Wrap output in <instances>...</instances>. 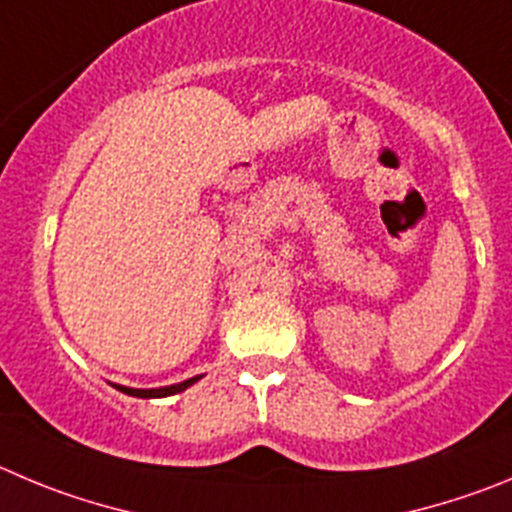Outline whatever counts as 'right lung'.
Here are the masks:
<instances>
[{"mask_svg": "<svg viewBox=\"0 0 512 512\" xmlns=\"http://www.w3.org/2000/svg\"><path fill=\"white\" fill-rule=\"evenodd\" d=\"M199 379H202V376H194V379H186V381H181V384L161 386V389H131V386H121V384H116V389L123 391V394H128V396H138V399H159V396L179 394V391L189 389L191 384H197Z\"/></svg>", "mask_w": 512, "mask_h": 512, "instance_id": "right-lung-1", "label": "right lung"}]
</instances>
